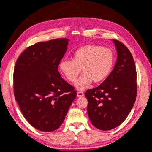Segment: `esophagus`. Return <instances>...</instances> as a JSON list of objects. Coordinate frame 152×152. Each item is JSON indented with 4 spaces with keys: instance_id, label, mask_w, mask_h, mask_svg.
I'll return each instance as SVG.
<instances>
[{
    "instance_id": "1",
    "label": "esophagus",
    "mask_w": 152,
    "mask_h": 152,
    "mask_svg": "<svg viewBox=\"0 0 152 152\" xmlns=\"http://www.w3.org/2000/svg\"><path fill=\"white\" fill-rule=\"evenodd\" d=\"M84 96V93L82 91H78L77 92V97H83Z\"/></svg>"
}]
</instances>
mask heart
Listing matches in <instances>:
<instances>
[{
    "label": "heart",
    "mask_w": 152,
    "mask_h": 152,
    "mask_svg": "<svg viewBox=\"0 0 152 152\" xmlns=\"http://www.w3.org/2000/svg\"><path fill=\"white\" fill-rule=\"evenodd\" d=\"M114 64V54L109 48L96 45L79 47L72 55V59H63L59 61V71L69 82H74L82 71L83 74L75 85L79 90H85L93 82L101 83L109 76Z\"/></svg>",
    "instance_id": "obj_1"
}]
</instances>
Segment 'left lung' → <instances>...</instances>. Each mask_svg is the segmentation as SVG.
I'll return each instance as SVG.
<instances>
[{
  "mask_svg": "<svg viewBox=\"0 0 152 152\" xmlns=\"http://www.w3.org/2000/svg\"><path fill=\"white\" fill-rule=\"evenodd\" d=\"M117 61L107 78L97 87L87 90V112L91 123L102 131L112 130L123 122L137 97V71L131 53L123 43L113 40Z\"/></svg>",
  "mask_w": 152,
  "mask_h": 152,
  "instance_id": "1",
  "label": "left lung"
}]
</instances>
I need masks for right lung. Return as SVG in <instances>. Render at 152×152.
Instances as JSON below:
<instances>
[{"label":"right lung","mask_w":152,"mask_h":152,"mask_svg":"<svg viewBox=\"0 0 152 152\" xmlns=\"http://www.w3.org/2000/svg\"><path fill=\"white\" fill-rule=\"evenodd\" d=\"M67 45V38L36 43L24 50L14 67L15 100L24 118L39 131L58 129L76 97L74 86L57 70Z\"/></svg>","instance_id":"right-lung-1"}]
</instances>
